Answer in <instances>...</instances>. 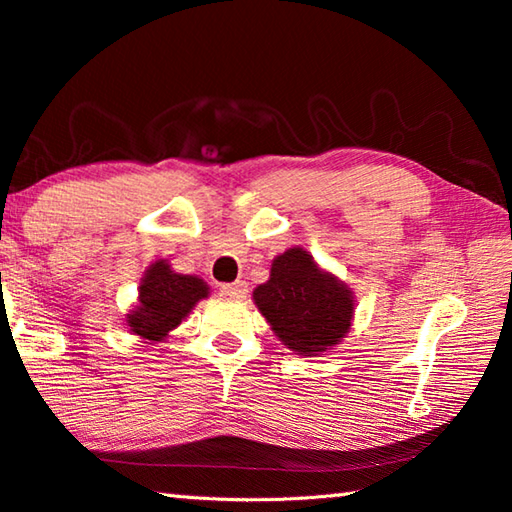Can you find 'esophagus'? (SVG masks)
Wrapping results in <instances>:
<instances>
[{"mask_svg":"<svg viewBox=\"0 0 512 512\" xmlns=\"http://www.w3.org/2000/svg\"><path fill=\"white\" fill-rule=\"evenodd\" d=\"M248 293V284L244 280H237L232 284H221V296L230 300H244Z\"/></svg>","mask_w":512,"mask_h":512,"instance_id":"34e87169","label":"esophagus"}]
</instances>
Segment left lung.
I'll use <instances>...</instances> for the list:
<instances>
[{
    "instance_id": "8db88e82",
    "label": "left lung",
    "mask_w": 512,
    "mask_h": 512,
    "mask_svg": "<svg viewBox=\"0 0 512 512\" xmlns=\"http://www.w3.org/2000/svg\"><path fill=\"white\" fill-rule=\"evenodd\" d=\"M253 302L282 345L300 357L336 348L354 320L352 289L300 246L273 259L271 275L253 291Z\"/></svg>"
}]
</instances>
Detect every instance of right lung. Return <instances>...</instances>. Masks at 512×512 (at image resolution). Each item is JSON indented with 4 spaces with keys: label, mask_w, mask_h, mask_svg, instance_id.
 <instances>
[{
    "label": "right lung",
    "mask_w": 512,
    "mask_h": 512,
    "mask_svg": "<svg viewBox=\"0 0 512 512\" xmlns=\"http://www.w3.org/2000/svg\"><path fill=\"white\" fill-rule=\"evenodd\" d=\"M135 307L124 316V325L144 343H162L198 302L210 296V287L198 275L176 273L169 259H155L140 282Z\"/></svg>",
    "instance_id": "add662e5"
}]
</instances>
